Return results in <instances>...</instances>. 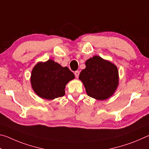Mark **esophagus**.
<instances>
[{"label":"esophagus","instance_id":"1","mask_svg":"<svg viewBox=\"0 0 149 149\" xmlns=\"http://www.w3.org/2000/svg\"><path fill=\"white\" fill-rule=\"evenodd\" d=\"M74 74H75V77H76L77 78L79 77V71H75V73H74Z\"/></svg>","mask_w":149,"mask_h":149}]
</instances>
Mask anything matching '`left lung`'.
I'll return each mask as SVG.
<instances>
[{"label": "left lung", "instance_id": "left-lung-1", "mask_svg": "<svg viewBox=\"0 0 149 149\" xmlns=\"http://www.w3.org/2000/svg\"><path fill=\"white\" fill-rule=\"evenodd\" d=\"M86 68L81 72L79 79L84 85L87 94L99 100L110 97L119 83L116 65L98 56L85 62Z\"/></svg>", "mask_w": 149, "mask_h": 149}]
</instances>
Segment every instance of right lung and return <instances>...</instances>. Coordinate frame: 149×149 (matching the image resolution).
I'll list each match as a JSON object with an SVG mask.
<instances>
[{
    "instance_id": "right-lung-1",
    "label": "right lung",
    "mask_w": 149,
    "mask_h": 149,
    "mask_svg": "<svg viewBox=\"0 0 149 149\" xmlns=\"http://www.w3.org/2000/svg\"><path fill=\"white\" fill-rule=\"evenodd\" d=\"M74 78V73L68 68L49 60L35 65L31 72V84L39 97L53 100L65 95V85Z\"/></svg>"
}]
</instances>
